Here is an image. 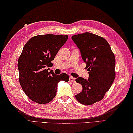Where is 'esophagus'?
<instances>
[{"instance_id": "34e87169", "label": "esophagus", "mask_w": 133, "mask_h": 133, "mask_svg": "<svg viewBox=\"0 0 133 133\" xmlns=\"http://www.w3.org/2000/svg\"><path fill=\"white\" fill-rule=\"evenodd\" d=\"M69 81H70V82H71L74 83V82H75V79L74 78H73V77H70Z\"/></svg>"}]
</instances>
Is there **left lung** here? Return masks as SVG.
<instances>
[{
  "label": "left lung",
  "instance_id": "8db88e82",
  "mask_svg": "<svg viewBox=\"0 0 133 133\" xmlns=\"http://www.w3.org/2000/svg\"><path fill=\"white\" fill-rule=\"evenodd\" d=\"M71 39L80 50L89 74L88 79H75L83 87L75 98L82 104L91 105L102 99L113 83L115 56L107 41L97 35L84 32L73 35Z\"/></svg>",
  "mask_w": 133,
  "mask_h": 133
}]
</instances>
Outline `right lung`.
<instances>
[{
  "instance_id": "right-lung-1",
  "label": "right lung",
  "mask_w": 133,
  "mask_h": 133,
  "mask_svg": "<svg viewBox=\"0 0 133 133\" xmlns=\"http://www.w3.org/2000/svg\"><path fill=\"white\" fill-rule=\"evenodd\" d=\"M68 36L39 35L31 38L23 49L18 62L19 83L31 100L39 104L51 101L56 95L58 83L67 82L69 76L65 73L56 75L51 61L66 43Z\"/></svg>"
}]
</instances>
